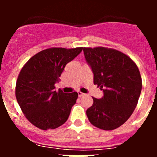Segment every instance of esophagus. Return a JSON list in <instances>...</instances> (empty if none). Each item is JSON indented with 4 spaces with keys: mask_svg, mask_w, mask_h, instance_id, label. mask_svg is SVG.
I'll list each match as a JSON object with an SVG mask.
<instances>
[{
    "mask_svg": "<svg viewBox=\"0 0 157 157\" xmlns=\"http://www.w3.org/2000/svg\"><path fill=\"white\" fill-rule=\"evenodd\" d=\"M78 98H82L83 96H85V94H82L81 92H78Z\"/></svg>",
    "mask_w": 157,
    "mask_h": 157,
    "instance_id": "obj_1",
    "label": "esophagus"
}]
</instances>
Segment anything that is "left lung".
Here are the masks:
<instances>
[{
  "mask_svg": "<svg viewBox=\"0 0 157 157\" xmlns=\"http://www.w3.org/2000/svg\"><path fill=\"white\" fill-rule=\"evenodd\" d=\"M86 61L94 74V85L103 90L100 99L86 111L89 121L98 128L111 130L128 120L141 94V78L137 65L120 51L104 47L83 48Z\"/></svg>",
  "mask_w": 157,
  "mask_h": 157,
  "instance_id": "8db88e82",
  "label": "left lung"
}]
</instances>
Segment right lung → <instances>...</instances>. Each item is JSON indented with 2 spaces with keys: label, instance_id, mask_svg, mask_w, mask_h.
<instances>
[{
  "label": "right lung",
  "instance_id": "1",
  "mask_svg": "<svg viewBox=\"0 0 157 157\" xmlns=\"http://www.w3.org/2000/svg\"><path fill=\"white\" fill-rule=\"evenodd\" d=\"M82 48H52L32 56L18 76L16 97L26 118L41 130L55 129L67 120L78 93L55 90L67 63Z\"/></svg>",
  "mask_w": 157,
  "mask_h": 157
}]
</instances>
